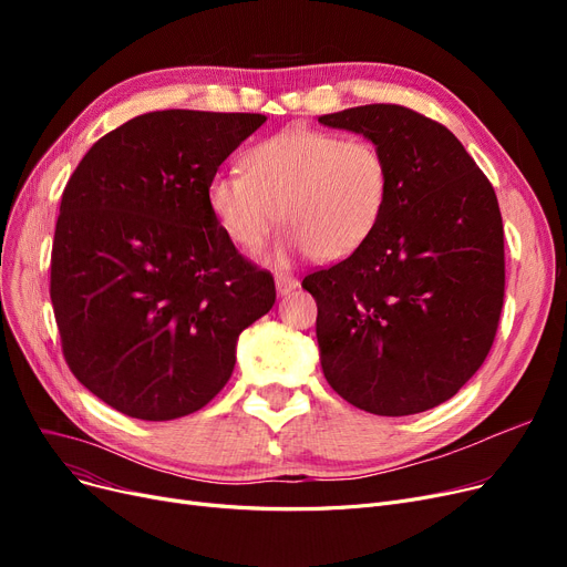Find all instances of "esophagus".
<instances>
[{"instance_id": "1", "label": "esophagus", "mask_w": 567, "mask_h": 567, "mask_svg": "<svg viewBox=\"0 0 567 567\" xmlns=\"http://www.w3.org/2000/svg\"><path fill=\"white\" fill-rule=\"evenodd\" d=\"M296 287H299V280L291 278V276H278V278H276V289H278L280 296L291 293Z\"/></svg>"}]
</instances>
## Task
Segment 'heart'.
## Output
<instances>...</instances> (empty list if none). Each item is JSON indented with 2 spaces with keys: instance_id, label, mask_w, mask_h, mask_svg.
I'll return each mask as SVG.
<instances>
[{
  "instance_id": "obj_1",
  "label": "heart",
  "mask_w": 567,
  "mask_h": 567,
  "mask_svg": "<svg viewBox=\"0 0 567 567\" xmlns=\"http://www.w3.org/2000/svg\"><path fill=\"white\" fill-rule=\"evenodd\" d=\"M389 193V161L374 142L291 126L252 146L246 172H216L206 202L238 248L259 250L282 216L291 229L278 261L289 255L338 261L372 236Z\"/></svg>"
}]
</instances>
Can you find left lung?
<instances>
[{
	"label": "left lung",
	"mask_w": 567,
	"mask_h": 567,
	"mask_svg": "<svg viewBox=\"0 0 567 567\" xmlns=\"http://www.w3.org/2000/svg\"><path fill=\"white\" fill-rule=\"evenodd\" d=\"M319 124L368 137L391 169L372 236L303 280L319 310L323 377L368 413L439 406L478 372L496 336L505 289L496 193L449 128L409 107H349Z\"/></svg>",
	"instance_id": "1"
}]
</instances>
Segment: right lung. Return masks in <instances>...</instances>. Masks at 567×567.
<instances>
[{
	"label": "right lung",
	"mask_w": 567,
	"mask_h": 567,
	"mask_svg": "<svg viewBox=\"0 0 567 567\" xmlns=\"http://www.w3.org/2000/svg\"><path fill=\"white\" fill-rule=\"evenodd\" d=\"M266 122L163 110L101 137L62 195L50 299L75 379L140 421L199 411L229 381L236 340L276 303L206 202L223 161Z\"/></svg>",
	"instance_id": "right-lung-1"
}]
</instances>
